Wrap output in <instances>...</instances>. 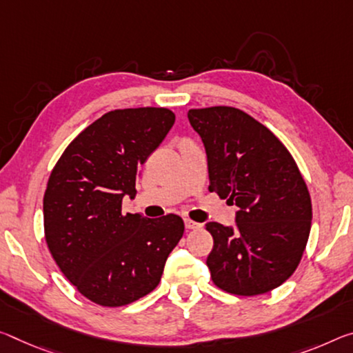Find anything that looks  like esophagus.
I'll return each instance as SVG.
<instances>
[{"mask_svg": "<svg viewBox=\"0 0 353 353\" xmlns=\"http://www.w3.org/2000/svg\"><path fill=\"white\" fill-rule=\"evenodd\" d=\"M183 223H185V228L187 229H196L201 226V223H196L193 220H190V218H183Z\"/></svg>", "mask_w": 353, "mask_h": 353, "instance_id": "esophagus-1", "label": "esophagus"}]
</instances>
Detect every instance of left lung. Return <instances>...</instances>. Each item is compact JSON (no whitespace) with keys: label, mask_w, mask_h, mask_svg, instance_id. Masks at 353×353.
Returning <instances> with one entry per match:
<instances>
[{"label":"left lung","mask_w":353,"mask_h":353,"mask_svg":"<svg viewBox=\"0 0 353 353\" xmlns=\"http://www.w3.org/2000/svg\"><path fill=\"white\" fill-rule=\"evenodd\" d=\"M203 139L210 192L236 204V225L210 221L212 281L226 292L259 295L297 268L311 231V198L284 144L254 117L232 106L190 110Z\"/></svg>","instance_id":"left-lung-1"}]
</instances>
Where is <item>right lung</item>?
Wrapping results in <instances>:
<instances>
[{
    "label": "right lung",
    "instance_id": "right-lung-1",
    "mask_svg": "<svg viewBox=\"0 0 353 353\" xmlns=\"http://www.w3.org/2000/svg\"><path fill=\"white\" fill-rule=\"evenodd\" d=\"M166 108L114 110L86 127L56 163L43 194L50 253L64 276L94 303L124 306L159 286L183 236L170 214H122L137 196L139 166L174 125Z\"/></svg>",
    "mask_w": 353,
    "mask_h": 353
}]
</instances>
